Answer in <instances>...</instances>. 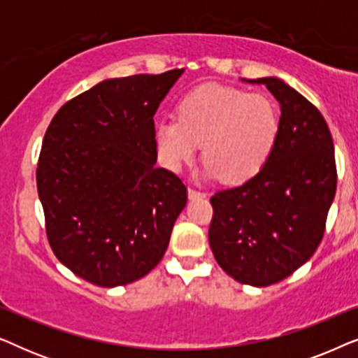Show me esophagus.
<instances>
[{"instance_id":"obj_1","label":"esophagus","mask_w":358,"mask_h":358,"mask_svg":"<svg viewBox=\"0 0 358 358\" xmlns=\"http://www.w3.org/2000/svg\"><path fill=\"white\" fill-rule=\"evenodd\" d=\"M187 197L192 200V199H203V197H207V195H205L203 192H199V190H195V189H187Z\"/></svg>"}]
</instances>
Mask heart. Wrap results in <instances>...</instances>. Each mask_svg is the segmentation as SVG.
<instances>
[{
  "mask_svg": "<svg viewBox=\"0 0 358 358\" xmlns=\"http://www.w3.org/2000/svg\"><path fill=\"white\" fill-rule=\"evenodd\" d=\"M278 131L280 115L268 96L203 85L180 99L178 120L156 125L155 143L161 163L174 173L192 163L203 145V178L241 184L266 166Z\"/></svg>",
  "mask_w": 358,
  "mask_h": 358,
  "instance_id": "1",
  "label": "heart"
}]
</instances>
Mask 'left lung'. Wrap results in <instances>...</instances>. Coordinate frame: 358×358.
<instances>
[{"mask_svg": "<svg viewBox=\"0 0 358 358\" xmlns=\"http://www.w3.org/2000/svg\"><path fill=\"white\" fill-rule=\"evenodd\" d=\"M241 81L272 92L280 104V131L252 179L210 199L208 243L229 277L267 287L290 277L320 246L336 195L334 143L321 112L285 81Z\"/></svg>", "mask_w": 358, "mask_h": 358, "instance_id": "obj_1", "label": "left lung"}]
</instances>
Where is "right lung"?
Returning a JSON list of instances; mask_svg holds the SVG:
<instances>
[{
  "instance_id": "1",
  "label": "right lung",
  "mask_w": 358,
  "mask_h": 358,
  "mask_svg": "<svg viewBox=\"0 0 358 358\" xmlns=\"http://www.w3.org/2000/svg\"><path fill=\"white\" fill-rule=\"evenodd\" d=\"M182 73L109 78L66 102L48 125L37 164L48 243L86 282L127 285L168 249L187 189L156 168L153 117Z\"/></svg>"
}]
</instances>
